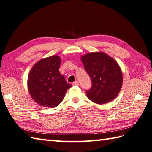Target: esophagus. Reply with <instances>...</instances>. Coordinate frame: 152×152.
I'll use <instances>...</instances> for the list:
<instances>
[{
    "label": "esophagus",
    "instance_id": "obj_1",
    "mask_svg": "<svg viewBox=\"0 0 152 152\" xmlns=\"http://www.w3.org/2000/svg\"><path fill=\"white\" fill-rule=\"evenodd\" d=\"M73 85L74 86H78L79 85V83L78 81H75L74 83H73Z\"/></svg>",
    "mask_w": 152,
    "mask_h": 152
}]
</instances>
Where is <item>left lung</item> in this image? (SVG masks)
I'll list each match as a JSON object with an SVG mask.
<instances>
[{
	"instance_id": "8db88e82",
	"label": "left lung",
	"mask_w": 152,
	"mask_h": 152,
	"mask_svg": "<svg viewBox=\"0 0 152 152\" xmlns=\"http://www.w3.org/2000/svg\"><path fill=\"white\" fill-rule=\"evenodd\" d=\"M81 61L92 81L91 88L86 91L89 99L98 104L114 99L122 86V70L117 62L103 52L89 53L81 57Z\"/></svg>"
}]
</instances>
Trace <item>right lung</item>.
<instances>
[{
    "mask_svg": "<svg viewBox=\"0 0 152 152\" xmlns=\"http://www.w3.org/2000/svg\"><path fill=\"white\" fill-rule=\"evenodd\" d=\"M60 64V57L52 55L38 61L29 72V93L34 101L41 106L57 107L72 86L59 72Z\"/></svg>",
    "mask_w": 152,
    "mask_h": 152,
    "instance_id": "right-lung-1",
    "label": "right lung"
}]
</instances>
